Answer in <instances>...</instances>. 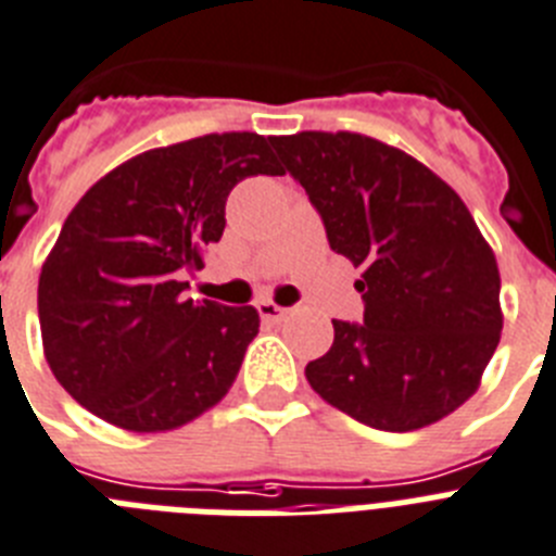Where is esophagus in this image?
Masks as SVG:
<instances>
[{
	"instance_id": "34e87169",
	"label": "esophagus",
	"mask_w": 556,
	"mask_h": 556,
	"mask_svg": "<svg viewBox=\"0 0 556 556\" xmlns=\"http://www.w3.org/2000/svg\"><path fill=\"white\" fill-rule=\"evenodd\" d=\"M258 315H261V320H269V324H281L283 317L289 315V309H283V306H278V303H273V301H261L258 303Z\"/></svg>"
}]
</instances>
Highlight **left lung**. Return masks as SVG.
<instances>
[{"label":"left lung","mask_w":556,"mask_h":556,"mask_svg":"<svg viewBox=\"0 0 556 556\" xmlns=\"http://www.w3.org/2000/svg\"><path fill=\"white\" fill-rule=\"evenodd\" d=\"M326 239L363 278V324L306 365L329 405L388 433L433 425L476 393L504 329L501 275L462 197L405 151L351 131L269 137Z\"/></svg>","instance_id":"8db88e82"}]
</instances>
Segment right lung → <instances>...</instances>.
<instances>
[{
    "label": "right lung",
    "mask_w": 556,
    "mask_h": 556,
    "mask_svg": "<svg viewBox=\"0 0 556 556\" xmlns=\"http://www.w3.org/2000/svg\"><path fill=\"white\" fill-rule=\"evenodd\" d=\"M281 177L269 140L227 131L151 149L80 197L39 278L45 357L78 405L131 433L188 425L230 391L253 306L185 298L244 177Z\"/></svg>",
    "instance_id": "add662e5"
}]
</instances>
